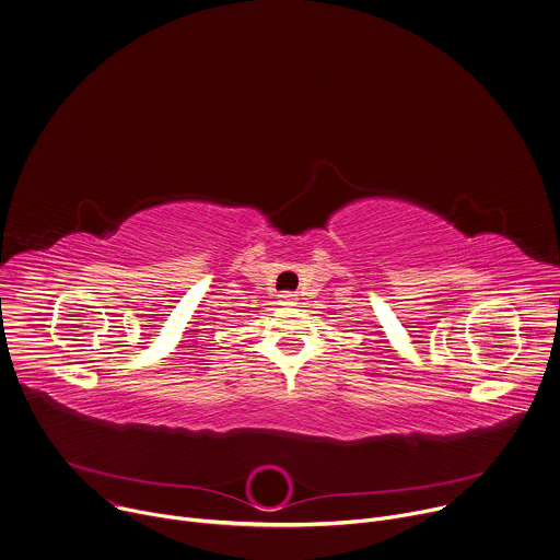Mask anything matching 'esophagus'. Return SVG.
<instances>
[{"label": "esophagus", "instance_id": "1", "mask_svg": "<svg viewBox=\"0 0 560 560\" xmlns=\"http://www.w3.org/2000/svg\"><path fill=\"white\" fill-rule=\"evenodd\" d=\"M279 305H285V307L296 305V294H292V292H281V294H279Z\"/></svg>", "mask_w": 560, "mask_h": 560}]
</instances>
